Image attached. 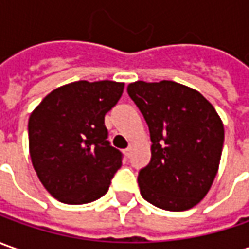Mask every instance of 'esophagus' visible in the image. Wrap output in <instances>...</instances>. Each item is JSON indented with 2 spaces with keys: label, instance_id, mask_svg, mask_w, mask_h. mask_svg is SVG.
<instances>
[{
  "label": "esophagus",
  "instance_id": "esophagus-1",
  "mask_svg": "<svg viewBox=\"0 0 249 249\" xmlns=\"http://www.w3.org/2000/svg\"><path fill=\"white\" fill-rule=\"evenodd\" d=\"M131 151H132V144H129V146L124 150L125 156H126V157H131Z\"/></svg>",
  "mask_w": 249,
  "mask_h": 249
}]
</instances>
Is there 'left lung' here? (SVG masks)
<instances>
[{
    "label": "left lung",
    "instance_id": "1",
    "mask_svg": "<svg viewBox=\"0 0 249 249\" xmlns=\"http://www.w3.org/2000/svg\"><path fill=\"white\" fill-rule=\"evenodd\" d=\"M128 95L149 125L151 160L138 175L142 197L165 211L193 208L218 172L225 129L200 92L175 81H136Z\"/></svg>",
    "mask_w": 249,
    "mask_h": 249
}]
</instances>
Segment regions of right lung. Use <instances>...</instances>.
Returning <instances> with one entry per match:
<instances>
[{
	"label": "right lung",
	"instance_id": "1",
	"mask_svg": "<svg viewBox=\"0 0 249 249\" xmlns=\"http://www.w3.org/2000/svg\"><path fill=\"white\" fill-rule=\"evenodd\" d=\"M123 90V82L75 81L52 90L31 113V162L56 200L87 204L107 193L123 153L107 141L105 116Z\"/></svg>",
	"mask_w": 249,
	"mask_h": 249
}]
</instances>
